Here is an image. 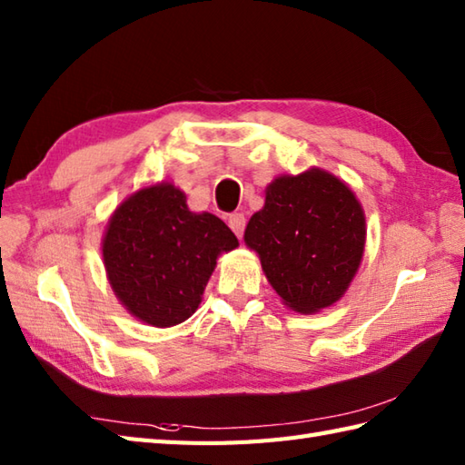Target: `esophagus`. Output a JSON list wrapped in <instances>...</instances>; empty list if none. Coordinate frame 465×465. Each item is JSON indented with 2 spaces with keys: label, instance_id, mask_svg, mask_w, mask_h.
Here are the masks:
<instances>
[{
  "label": "esophagus",
  "instance_id": "obj_1",
  "mask_svg": "<svg viewBox=\"0 0 465 465\" xmlns=\"http://www.w3.org/2000/svg\"><path fill=\"white\" fill-rule=\"evenodd\" d=\"M244 224H246V219H244L242 213L229 214V226L232 229V232L239 236V239H241L242 232H244Z\"/></svg>",
  "mask_w": 465,
  "mask_h": 465
}]
</instances>
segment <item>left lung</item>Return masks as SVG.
Wrapping results in <instances>:
<instances>
[{"label": "left lung", "mask_w": 465, "mask_h": 465, "mask_svg": "<svg viewBox=\"0 0 465 465\" xmlns=\"http://www.w3.org/2000/svg\"><path fill=\"white\" fill-rule=\"evenodd\" d=\"M286 308L316 314L344 296L362 262L366 214L354 191L324 169L278 174L244 229Z\"/></svg>", "instance_id": "left-lung-1"}]
</instances>
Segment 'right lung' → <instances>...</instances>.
Segmentation results:
<instances>
[{
	"instance_id": "obj_1",
	"label": "right lung",
	"mask_w": 465,
	"mask_h": 465,
	"mask_svg": "<svg viewBox=\"0 0 465 465\" xmlns=\"http://www.w3.org/2000/svg\"><path fill=\"white\" fill-rule=\"evenodd\" d=\"M239 246L219 216L193 213L169 181L141 187L109 216L103 266L125 311L154 328H171L197 311L223 252Z\"/></svg>"
}]
</instances>
